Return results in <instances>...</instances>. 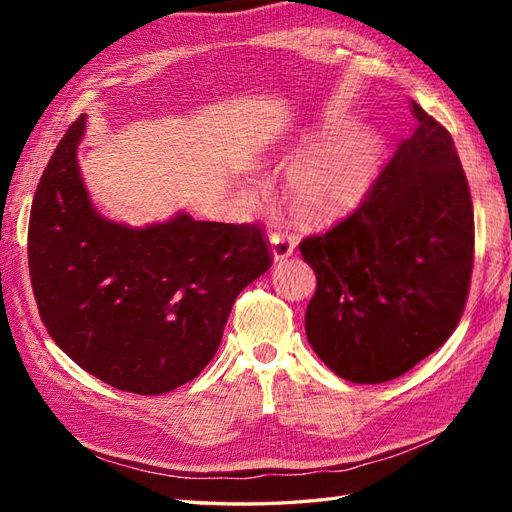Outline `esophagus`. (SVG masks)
Instances as JSON below:
<instances>
[{
    "instance_id": "esophagus-1",
    "label": "esophagus",
    "mask_w": 512,
    "mask_h": 512,
    "mask_svg": "<svg viewBox=\"0 0 512 512\" xmlns=\"http://www.w3.org/2000/svg\"><path fill=\"white\" fill-rule=\"evenodd\" d=\"M270 244H273V257H275V262H281V259H286V257L292 255V250H295L297 239H295V235L281 233V231H279V233L270 235Z\"/></svg>"
}]
</instances>
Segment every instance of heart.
Instances as JSON below:
<instances>
[{
    "instance_id": "heart-1",
    "label": "heart",
    "mask_w": 512,
    "mask_h": 512,
    "mask_svg": "<svg viewBox=\"0 0 512 512\" xmlns=\"http://www.w3.org/2000/svg\"><path fill=\"white\" fill-rule=\"evenodd\" d=\"M325 127L308 140V151L288 169L290 202L306 215H336L363 198L380 162V138L367 127L339 134Z\"/></svg>"
}]
</instances>
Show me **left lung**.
I'll use <instances>...</instances> for the list:
<instances>
[{
  "label": "left lung",
  "instance_id": "left-lung-1",
  "mask_svg": "<svg viewBox=\"0 0 512 512\" xmlns=\"http://www.w3.org/2000/svg\"><path fill=\"white\" fill-rule=\"evenodd\" d=\"M358 209L299 244L317 273L306 334L336 376H402L453 334L473 273V202L451 134L418 103Z\"/></svg>",
  "mask_w": 512,
  "mask_h": 512
}]
</instances>
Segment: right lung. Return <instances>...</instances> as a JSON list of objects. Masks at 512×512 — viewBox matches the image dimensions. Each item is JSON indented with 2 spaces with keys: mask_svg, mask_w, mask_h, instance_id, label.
Listing matches in <instances>:
<instances>
[{
  "mask_svg": "<svg viewBox=\"0 0 512 512\" xmlns=\"http://www.w3.org/2000/svg\"><path fill=\"white\" fill-rule=\"evenodd\" d=\"M79 116L37 184L28 268L52 341L103 383L158 396L209 365L239 292L273 264L257 224L169 222L132 228L94 211L76 147Z\"/></svg>",
  "mask_w": 512,
  "mask_h": 512,
  "instance_id": "1",
  "label": "right lung"
}]
</instances>
